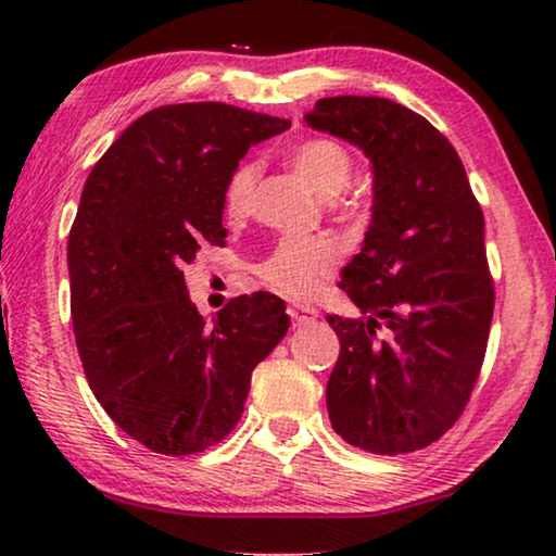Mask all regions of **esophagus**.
<instances>
[{"instance_id": "1", "label": "esophagus", "mask_w": 556, "mask_h": 556, "mask_svg": "<svg viewBox=\"0 0 556 556\" xmlns=\"http://www.w3.org/2000/svg\"><path fill=\"white\" fill-rule=\"evenodd\" d=\"M289 316H291V324L294 326H308V324H314L316 321V316H318V312L314 306H304V304H291L289 308Z\"/></svg>"}]
</instances>
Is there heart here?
I'll return each mask as SVG.
<instances>
[{
    "mask_svg": "<svg viewBox=\"0 0 556 556\" xmlns=\"http://www.w3.org/2000/svg\"><path fill=\"white\" fill-rule=\"evenodd\" d=\"M289 164L294 172L312 186L321 199H336L353 181L355 164L351 152L343 144L326 137H314L299 142L289 152ZM260 166L255 162H242L225 184V215L230 220H242L252 208L255 199ZM338 265V248L324 235L314 238H287L281 240L269 255L257 265V277L269 287L289 296H312L324 285Z\"/></svg>",
    "mask_w": 556,
    "mask_h": 556,
    "instance_id": "heart-1",
    "label": "heart"
}]
</instances>
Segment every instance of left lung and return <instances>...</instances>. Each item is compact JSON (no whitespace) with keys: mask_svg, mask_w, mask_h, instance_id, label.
Segmentation results:
<instances>
[{"mask_svg":"<svg viewBox=\"0 0 556 556\" xmlns=\"http://www.w3.org/2000/svg\"><path fill=\"white\" fill-rule=\"evenodd\" d=\"M304 119L372 168L368 232L338 285L365 316H326L341 341L328 419L357 448L409 454L454 427L481 372L495 301L481 205L456 149L409 108L338 96Z\"/></svg>","mask_w":556,"mask_h":556,"instance_id":"left-lung-1","label":"left lung"}]
</instances>
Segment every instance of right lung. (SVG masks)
Instances as JSON below:
<instances>
[{"label":"right lung","instance_id":"1","mask_svg":"<svg viewBox=\"0 0 556 556\" xmlns=\"http://www.w3.org/2000/svg\"><path fill=\"white\" fill-rule=\"evenodd\" d=\"M291 122L225 102L147 112L83 188L68 235L73 331L112 421L164 456L218 444L238 425L252 370L287 336L285 301L232 299L213 326L181 267L223 244V195L248 149Z\"/></svg>","mask_w":556,"mask_h":556}]
</instances>
